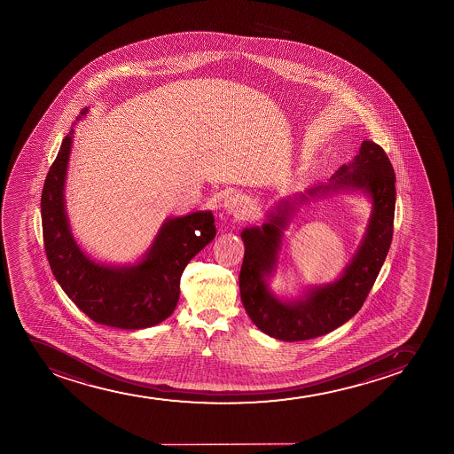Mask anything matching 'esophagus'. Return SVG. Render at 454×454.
<instances>
[{"label": "esophagus", "instance_id": "34e87169", "mask_svg": "<svg viewBox=\"0 0 454 454\" xmlns=\"http://www.w3.org/2000/svg\"><path fill=\"white\" fill-rule=\"evenodd\" d=\"M224 212L230 216H236L240 218L247 214V201L246 200L239 197V195H231L229 199L224 201Z\"/></svg>", "mask_w": 454, "mask_h": 454}]
</instances>
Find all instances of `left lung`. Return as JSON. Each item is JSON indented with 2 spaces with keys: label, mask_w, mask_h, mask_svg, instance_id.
Returning <instances> with one entry per match:
<instances>
[{
  "label": "left lung",
  "mask_w": 454,
  "mask_h": 454,
  "mask_svg": "<svg viewBox=\"0 0 454 454\" xmlns=\"http://www.w3.org/2000/svg\"><path fill=\"white\" fill-rule=\"evenodd\" d=\"M395 172L380 145L364 141L357 156L327 183H317L266 212L262 225L240 231L246 253L240 268V300L255 327L271 338L295 342L330 333L353 318L380 272L394 231ZM327 192L362 194L372 206L366 233L352 261L332 283L302 287L295 298L271 289L282 263L284 230L300 207Z\"/></svg>",
  "instance_id": "8db88e82"
}]
</instances>
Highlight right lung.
Returning a JSON list of instances; mask_svg holds the SVG:
<instances>
[{
    "label": "right lung",
    "mask_w": 454,
    "mask_h": 454,
    "mask_svg": "<svg viewBox=\"0 0 454 454\" xmlns=\"http://www.w3.org/2000/svg\"><path fill=\"white\" fill-rule=\"evenodd\" d=\"M89 107L80 112V120ZM74 125L42 189L43 246L63 292L95 323L122 330L148 329L174 312L180 298V278L193 255L216 235L212 210L168 216L152 246L133 263H107L80 246L69 223L65 200Z\"/></svg>",
    "instance_id": "add662e5"
}]
</instances>
